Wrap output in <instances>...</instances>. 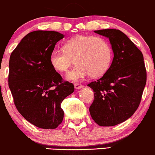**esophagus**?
I'll return each instance as SVG.
<instances>
[{
    "label": "esophagus",
    "instance_id": "1",
    "mask_svg": "<svg viewBox=\"0 0 155 155\" xmlns=\"http://www.w3.org/2000/svg\"><path fill=\"white\" fill-rule=\"evenodd\" d=\"M83 87H84V86H83V85H81V84H78V83L74 84V88H75L76 89H81V88H83Z\"/></svg>",
    "mask_w": 155,
    "mask_h": 155
}]
</instances>
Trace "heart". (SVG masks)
Wrapping results in <instances>:
<instances>
[{
    "label": "heart",
    "mask_w": 155,
    "mask_h": 155,
    "mask_svg": "<svg viewBox=\"0 0 155 155\" xmlns=\"http://www.w3.org/2000/svg\"><path fill=\"white\" fill-rule=\"evenodd\" d=\"M112 58V48L106 38L78 35L66 41L64 49H53L49 55V63L56 71L66 72L75 62L77 65L66 78L78 81L89 74L94 78L102 76L109 69Z\"/></svg>",
    "instance_id": "obj_1"
}]
</instances>
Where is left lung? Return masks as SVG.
<instances>
[{
    "mask_svg": "<svg viewBox=\"0 0 155 155\" xmlns=\"http://www.w3.org/2000/svg\"><path fill=\"white\" fill-rule=\"evenodd\" d=\"M94 32L109 38L114 58L104 75L88 84L94 94L89 112L99 126H115L131 117L140 103L146 83L143 55L118 29Z\"/></svg>",
    "mask_w": 155,
    "mask_h": 155,
    "instance_id": "left-lung-1",
    "label": "left lung"
}]
</instances>
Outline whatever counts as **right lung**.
<instances>
[{
	"instance_id": "1",
	"label": "right lung",
	"mask_w": 155,
	"mask_h": 155,
	"mask_svg": "<svg viewBox=\"0 0 155 155\" xmlns=\"http://www.w3.org/2000/svg\"><path fill=\"white\" fill-rule=\"evenodd\" d=\"M64 35L34 31L26 35L9 58V87L20 114L41 129H55L64 113L61 104L74 90L49 63V55Z\"/></svg>"
}]
</instances>
